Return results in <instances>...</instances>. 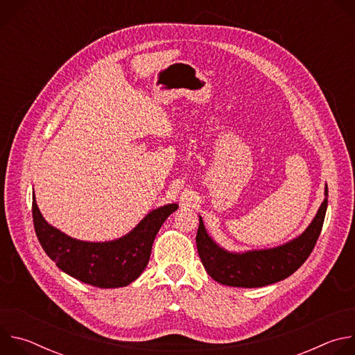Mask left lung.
<instances>
[{"mask_svg": "<svg viewBox=\"0 0 355 355\" xmlns=\"http://www.w3.org/2000/svg\"><path fill=\"white\" fill-rule=\"evenodd\" d=\"M327 192L326 184L322 205L305 230L292 240L270 248L229 251L211 237L199 216L196 248L209 277L227 286L261 288L292 275L311 256L319 239L327 209Z\"/></svg>", "mask_w": 355, "mask_h": 355, "instance_id": "left-lung-1", "label": "left lung"}]
</instances>
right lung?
<instances>
[{"instance_id": "1", "label": "right lung", "mask_w": 355, "mask_h": 355, "mask_svg": "<svg viewBox=\"0 0 355 355\" xmlns=\"http://www.w3.org/2000/svg\"><path fill=\"white\" fill-rule=\"evenodd\" d=\"M178 209L167 204L150 211L129 233L108 241H84L47 223L33 192L32 214L46 254L70 277L98 288H122L136 281L148 264L151 247L166 219Z\"/></svg>"}]
</instances>
